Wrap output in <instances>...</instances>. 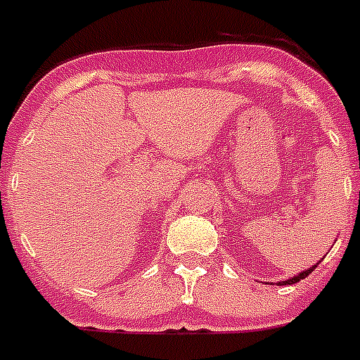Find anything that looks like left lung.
<instances>
[{
    "mask_svg": "<svg viewBox=\"0 0 360 360\" xmlns=\"http://www.w3.org/2000/svg\"><path fill=\"white\" fill-rule=\"evenodd\" d=\"M314 268H316V266H312V268H309V270L302 271V274H297V276H296V277H292V279H286V281H281V283H279V285H292V283L302 281V279H305V277L309 276V274H311L312 270H314Z\"/></svg>",
    "mask_w": 360,
    "mask_h": 360,
    "instance_id": "obj_1",
    "label": "left lung"
}]
</instances>
